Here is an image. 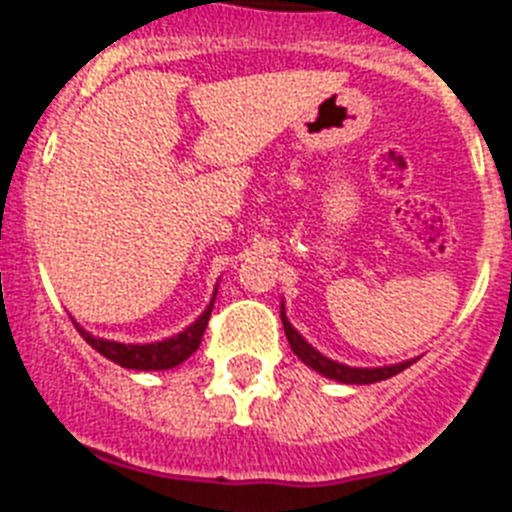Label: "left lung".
<instances>
[{
  "label": "left lung",
  "instance_id": "left-lung-1",
  "mask_svg": "<svg viewBox=\"0 0 512 512\" xmlns=\"http://www.w3.org/2000/svg\"><path fill=\"white\" fill-rule=\"evenodd\" d=\"M280 316H282V327H285V337L287 342H290V348H293V353L298 358H301L303 363H306L308 369L319 371L322 377L327 379H335V382L340 384H374V382H382V379H390L395 377V374H400V371H405L411 363H416V358H408V361H400V363H390V366H348V363H340V361H332V358H327L324 353H319V350L311 345V342L306 340V337L298 332V329L290 324V319H287L285 314V301H282L280 306Z\"/></svg>",
  "mask_w": 512,
  "mask_h": 512
}]
</instances>
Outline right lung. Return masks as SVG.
<instances>
[{"label": "right lung", "instance_id": "add662e5", "mask_svg": "<svg viewBox=\"0 0 512 512\" xmlns=\"http://www.w3.org/2000/svg\"><path fill=\"white\" fill-rule=\"evenodd\" d=\"M217 301V287H214V295H211L209 306L201 311L196 322L185 327L183 332H177L172 337H164V340L156 342H117L107 340V337L91 335L88 329L80 327L73 319L75 329L80 332V337L91 345L94 350H99L101 356L109 358V361L120 363L122 369H135V371H164L175 369L185 358H190L196 353V348L201 345V337H204V329L209 324L211 308Z\"/></svg>", "mask_w": 512, "mask_h": 512}]
</instances>
